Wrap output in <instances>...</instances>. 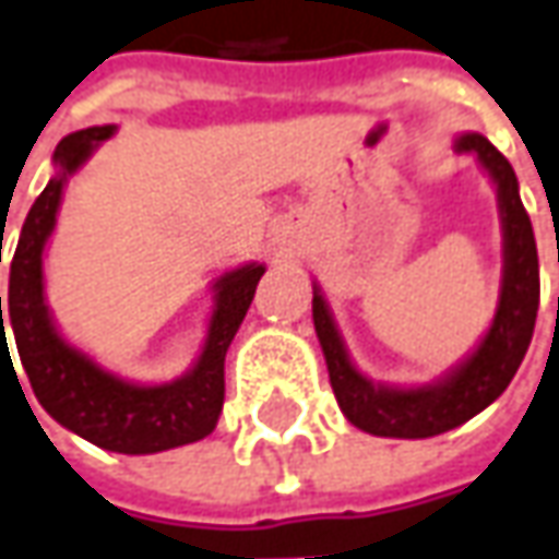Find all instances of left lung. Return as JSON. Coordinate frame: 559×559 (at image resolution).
<instances>
[{"instance_id":"1","label":"left lung","mask_w":559,"mask_h":559,"mask_svg":"<svg viewBox=\"0 0 559 559\" xmlns=\"http://www.w3.org/2000/svg\"><path fill=\"white\" fill-rule=\"evenodd\" d=\"M457 154H473L489 173L498 194L501 216V290L489 331L467 356L452 365L433 383L395 386L374 383L353 365L349 349L340 337L331 306L312 284V321L318 343L328 361L331 386L340 412L358 430L390 439H430L467 424L489 408L508 390L520 361L526 356L538 316V250L526 206L520 201L516 173L508 157L479 132H461L454 139Z\"/></svg>"}]
</instances>
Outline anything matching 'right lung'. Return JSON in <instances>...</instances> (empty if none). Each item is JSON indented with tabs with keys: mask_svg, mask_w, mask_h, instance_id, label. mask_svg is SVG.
<instances>
[{
	"mask_svg": "<svg viewBox=\"0 0 559 559\" xmlns=\"http://www.w3.org/2000/svg\"><path fill=\"white\" fill-rule=\"evenodd\" d=\"M114 132L117 126H88L55 147V176L29 206L14 247L9 318H2L0 297V358L11 361L5 337L11 328L33 393L61 427L107 452L154 454L198 442L216 430L225 399V353L253 302L265 265L243 262L213 281V312L201 356L169 383L126 380L61 337L46 302V243L55 231L70 176L80 173Z\"/></svg>",
	"mask_w": 559,
	"mask_h": 559,
	"instance_id": "right-lung-1",
	"label": "right lung"
}]
</instances>
